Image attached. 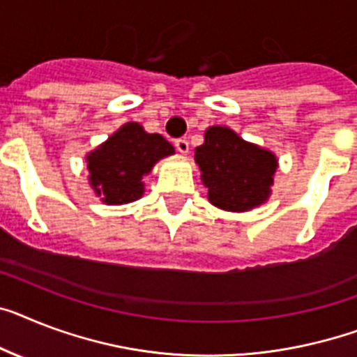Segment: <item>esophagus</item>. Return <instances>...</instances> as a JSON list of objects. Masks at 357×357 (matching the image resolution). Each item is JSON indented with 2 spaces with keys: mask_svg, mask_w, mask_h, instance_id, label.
Listing matches in <instances>:
<instances>
[{
  "mask_svg": "<svg viewBox=\"0 0 357 357\" xmlns=\"http://www.w3.org/2000/svg\"><path fill=\"white\" fill-rule=\"evenodd\" d=\"M175 147H176V151L181 153V155H188V153H190V144H188L185 138H178V140H175Z\"/></svg>",
  "mask_w": 357,
  "mask_h": 357,
  "instance_id": "esophagus-1",
  "label": "esophagus"
}]
</instances>
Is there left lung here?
Listing matches in <instances>:
<instances>
[{
    "instance_id": "8db88e82",
    "label": "left lung",
    "mask_w": 357,
    "mask_h": 357,
    "mask_svg": "<svg viewBox=\"0 0 357 357\" xmlns=\"http://www.w3.org/2000/svg\"><path fill=\"white\" fill-rule=\"evenodd\" d=\"M200 181L208 200L225 211H252L272 195L279 167L275 153L238 137L228 126H211L195 149Z\"/></svg>"
}]
</instances>
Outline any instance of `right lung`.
I'll list each match as a JSON object with an SVG mask.
<instances>
[{"instance_id": "add662e5", "label": "right lung", "mask_w": 357, "mask_h": 357, "mask_svg": "<svg viewBox=\"0 0 357 357\" xmlns=\"http://www.w3.org/2000/svg\"><path fill=\"white\" fill-rule=\"evenodd\" d=\"M169 155L175 147L162 135L147 132L138 122L123 123L85 155L89 185L104 204H129L144 195V176Z\"/></svg>"}]
</instances>
